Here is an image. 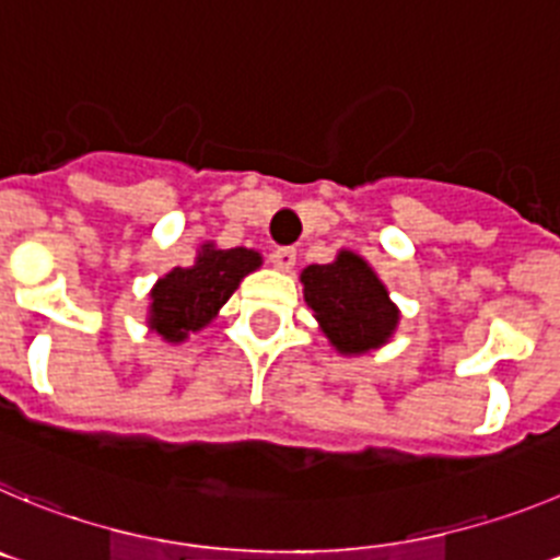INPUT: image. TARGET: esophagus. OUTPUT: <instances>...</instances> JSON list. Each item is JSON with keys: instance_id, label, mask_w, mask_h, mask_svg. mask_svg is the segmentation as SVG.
Returning a JSON list of instances; mask_svg holds the SVG:
<instances>
[{"instance_id": "1", "label": "esophagus", "mask_w": 560, "mask_h": 560, "mask_svg": "<svg viewBox=\"0 0 560 560\" xmlns=\"http://www.w3.org/2000/svg\"><path fill=\"white\" fill-rule=\"evenodd\" d=\"M270 259L279 270H292L295 268V248H276Z\"/></svg>"}]
</instances>
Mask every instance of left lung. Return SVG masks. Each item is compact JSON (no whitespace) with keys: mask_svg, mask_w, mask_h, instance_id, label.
<instances>
[{"mask_svg":"<svg viewBox=\"0 0 560 560\" xmlns=\"http://www.w3.org/2000/svg\"><path fill=\"white\" fill-rule=\"evenodd\" d=\"M304 301L340 354L374 351L399 326V310L380 276L362 256L340 250L329 265H310L301 273Z\"/></svg>","mask_w":560,"mask_h":560,"instance_id":"obj_1","label":"left lung"}]
</instances>
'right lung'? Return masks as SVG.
Segmentation results:
<instances>
[{"label": "right lung", "instance_id": "1", "mask_svg": "<svg viewBox=\"0 0 560 560\" xmlns=\"http://www.w3.org/2000/svg\"><path fill=\"white\" fill-rule=\"evenodd\" d=\"M259 265L261 256L256 250L200 245L192 268H173L155 281L150 290L148 326L167 342H184L218 317L240 281Z\"/></svg>", "mask_w": 560, "mask_h": 560}]
</instances>
